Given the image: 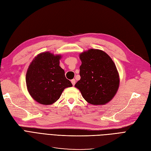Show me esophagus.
Masks as SVG:
<instances>
[{"mask_svg":"<svg viewBox=\"0 0 151 151\" xmlns=\"http://www.w3.org/2000/svg\"><path fill=\"white\" fill-rule=\"evenodd\" d=\"M71 83H72V84L73 86H74L75 84H76V80H75L74 79H72V80H71Z\"/></svg>","mask_w":151,"mask_h":151,"instance_id":"1","label":"esophagus"}]
</instances>
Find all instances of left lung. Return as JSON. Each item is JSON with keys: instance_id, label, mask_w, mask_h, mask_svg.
Segmentation results:
<instances>
[{"instance_id": "1", "label": "left lung", "mask_w": 151, "mask_h": 151, "mask_svg": "<svg viewBox=\"0 0 151 151\" xmlns=\"http://www.w3.org/2000/svg\"><path fill=\"white\" fill-rule=\"evenodd\" d=\"M81 79L75 87L86 101L93 105H104L115 96L120 84L116 67L103 50L91 48L79 55Z\"/></svg>"}]
</instances>
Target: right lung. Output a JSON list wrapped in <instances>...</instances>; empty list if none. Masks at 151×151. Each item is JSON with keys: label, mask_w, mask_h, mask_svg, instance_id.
I'll return each instance as SVG.
<instances>
[{"label": "right lung", "mask_w": 151, "mask_h": 151, "mask_svg": "<svg viewBox=\"0 0 151 151\" xmlns=\"http://www.w3.org/2000/svg\"><path fill=\"white\" fill-rule=\"evenodd\" d=\"M61 55L50 52L35 57L28 68L26 83L29 94L41 104L50 105L60 98L63 91L72 86L59 65Z\"/></svg>", "instance_id": "1"}]
</instances>
